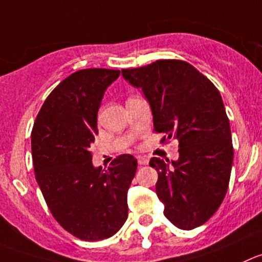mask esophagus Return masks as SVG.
Returning a JSON list of instances; mask_svg holds the SVG:
<instances>
[{"mask_svg":"<svg viewBox=\"0 0 262 262\" xmlns=\"http://www.w3.org/2000/svg\"><path fill=\"white\" fill-rule=\"evenodd\" d=\"M137 161H138L139 165H146L148 164V158H146V156H137Z\"/></svg>","mask_w":262,"mask_h":262,"instance_id":"34e87169","label":"esophagus"}]
</instances>
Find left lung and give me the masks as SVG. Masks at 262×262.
<instances>
[{
    "label": "left lung",
    "mask_w": 262,
    "mask_h": 262,
    "mask_svg": "<svg viewBox=\"0 0 262 262\" xmlns=\"http://www.w3.org/2000/svg\"><path fill=\"white\" fill-rule=\"evenodd\" d=\"M121 73L147 98L154 132L164 133L160 142L178 139L180 159L170 167L159 158L150 160L165 217L182 230L205 224L226 195L234 156L219 89L185 60L160 59Z\"/></svg>",
    "instance_id": "1"
}]
</instances>
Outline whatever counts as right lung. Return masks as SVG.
Masks as SVG:
<instances>
[{
	"instance_id": "right-lung-1",
	"label": "right lung",
	"mask_w": 262,
	"mask_h": 262,
	"mask_svg": "<svg viewBox=\"0 0 262 262\" xmlns=\"http://www.w3.org/2000/svg\"><path fill=\"white\" fill-rule=\"evenodd\" d=\"M119 75L106 68L73 72L49 94L32 129L33 169L43 199L58 224L81 241L110 238L128 219L137 159L123 154L102 170L93 167L90 151L104 90Z\"/></svg>"
}]
</instances>
